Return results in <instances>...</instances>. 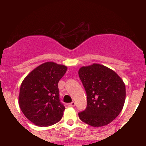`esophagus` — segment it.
I'll list each match as a JSON object with an SVG mask.
<instances>
[{
	"mask_svg": "<svg viewBox=\"0 0 146 146\" xmlns=\"http://www.w3.org/2000/svg\"><path fill=\"white\" fill-rule=\"evenodd\" d=\"M75 105H76V103H75L74 102H72L69 103L68 104V106H70V107H75Z\"/></svg>",
	"mask_w": 146,
	"mask_h": 146,
	"instance_id": "34e87169",
	"label": "esophagus"
}]
</instances>
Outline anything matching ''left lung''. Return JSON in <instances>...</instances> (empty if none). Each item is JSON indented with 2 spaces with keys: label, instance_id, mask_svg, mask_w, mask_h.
I'll return each mask as SVG.
<instances>
[{
  "label": "left lung",
  "instance_id": "obj_1",
  "mask_svg": "<svg viewBox=\"0 0 146 146\" xmlns=\"http://www.w3.org/2000/svg\"><path fill=\"white\" fill-rule=\"evenodd\" d=\"M78 75L87 93V107L78 114L94 127L111 123L120 114L126 99V86L117 73L99 64L82 66Z\"/></svg>",
  "mask_w": 146,
  "mask_h": 146
}]
</instances>
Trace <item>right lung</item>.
<instances>
[{"instance_id": "right-lung-1", "label": "right lung", "mask_w": 146, "mask_h": 146, "mask_svg": "<svg viewBox=\"0 0 146 146\" xmlns=\"http://www.w3.org/2000/svg\"><path fill=\"white\" fill-rule=\"evenodd\" d=\"M66 70L67 66L48 61L35 68L22 82L19 106L36 126H51L62 118L65 107L60 102L58 83Z\"/></svg>"}]
</instances>
